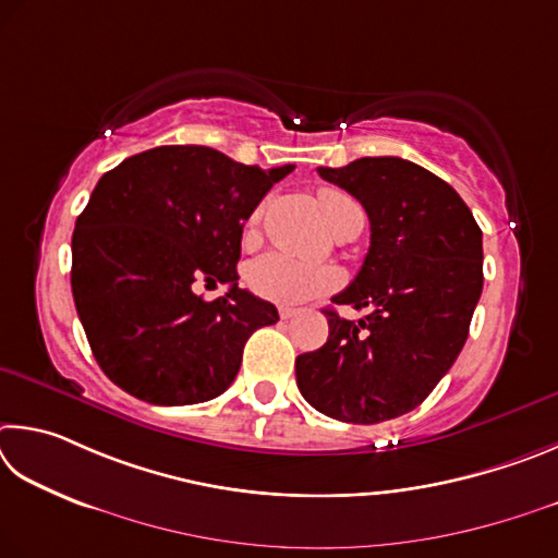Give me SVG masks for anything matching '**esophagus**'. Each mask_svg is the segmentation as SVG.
Instances as JSON below:
<instances>
[{"label":"esophagus","mask_w":558,"mask_h":558,"mask_svg":"<svg viewBox=\"0 0 558 558\" xmlns=\"http://www.w3.org/2000/svg\"><path fill=\"white\" fill-rule=\"evenodd\" d=\"M299 314L296 308H289V306H281L279 308V316H281V320H289V318H294Z\"/></svg>","instance_id":"34e87169"}]
</instances>
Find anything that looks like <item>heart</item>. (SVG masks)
<instances>
[{
	"label": "heart",
	"instance_id": "obj_1",
	"mask_svg": "<svg viewBox=\"0 0 558 558\" xmlns=\"http://www.w3.org/2000/svg\"><path fill=\"white\" fill-rule=\"evenodd\" d=\"M318 203L328 228H333V222L345 210L357 208V203L338 189L320 191ZM259 220H262V208L254 210L250 215L247 225H244V240L247 242L257 238ZM338 281L340 277L333 267H326V264L299 262L281 252L264 254V257L254 259L247 267V287L254 291V294L281 306H296V304H304V301L324 296L338 287Z\"/></svg>",
	"mask_w": 558,
	"mask_h": 558
}]
</instances>
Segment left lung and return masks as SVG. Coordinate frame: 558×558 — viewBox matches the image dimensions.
<instances>
[{"instance_id":"1","label":"left lung","mask_w":558,"mask_h":558,"mask_svg":"<svg viewBox=\"0 0 558 558\" xmlns=\"http://www.w3.org/2000/svg\"><path fill=\"white\" fill-rule=\"evenodd\" d=\"M318 173L369 218L363 267L333 296L367 316L326 311V345L296 357V383L320 414L379 424L422 404L463 350L483 291V232L451 185L399 156Z\"/></svg>"}]
</instances>
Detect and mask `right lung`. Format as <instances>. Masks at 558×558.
Here are the masks:
<instances>
[{
    "mask_svg": "<svg viewBox=\"0 0 558 558\" xmlns=\"http://www.w3.org/2000/svg\"><path fill=\"white\" fill-rule=\"evenodd\" d=\"M294 171L232 161L208 146H156L97 181L73 232L77 318L102 373L149 404L222 395L247 338L277 306L238 287L244 220ZM198 283H228L205 302Z\"/></svg>",
    "mask_w": 558,
    "mask_h": 558,
    "instance_id": "obj_1",
    "label": "right lung"
}]
</instances>
